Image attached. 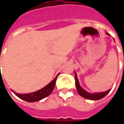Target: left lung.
I'll return each mask as SVG.
<instances>
[{
	"mask_svg": "<svg viewBox=\"0 0 124 124\" xmlns=\"http://www.w3.org/2000/svg\"><path fill=\"white\" fill-rule=\"evenodd\" d=\"M106 34L109 36V34L106 32ZM75 74V81H76V89L78 91V93L82 97H83L84 98L88 99V100H100V99L103 98L104 97L106 96L108 93H109V91L111 90H108L106 92H98V93H90L86 91L84 89H83L81 86L80 85L79 81H78V77H77V74L76 72H74Z\"/></svg>",
	"mask_w": 124,
	"mask_h": 124,
	"instance_id": "obj_1",
	"label": "left lung"
}]
</instances>
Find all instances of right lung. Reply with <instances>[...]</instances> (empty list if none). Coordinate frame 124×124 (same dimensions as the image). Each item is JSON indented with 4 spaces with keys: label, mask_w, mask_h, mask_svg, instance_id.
<instances>
[{
    "label": "right lung",
    "mask_w": 124,
    "mask_h": 124,
    "mask_svg": "<svg viewBox=\"0 0 124 124\" xmlns=\"http://www.w3.org/2000/svg\"><path fill=\"white\" fill-rule=\"evenodd\" d=\"M59 74L60 73L57 74V76L54 78L53 80H52L48 85H46L45 87H44L43 88L40 89L38 91L34 92L29 93H23H23H16L12 90H11L14 92L16 96H18L19 98L24 100V101H28V102H34V101H40L41 100H42L44 98L49 96L52 92L54 88V86H55L57 78L59 76Z\"/></svg>",
    "instance_id": "add662e5"
}]
</instances>
